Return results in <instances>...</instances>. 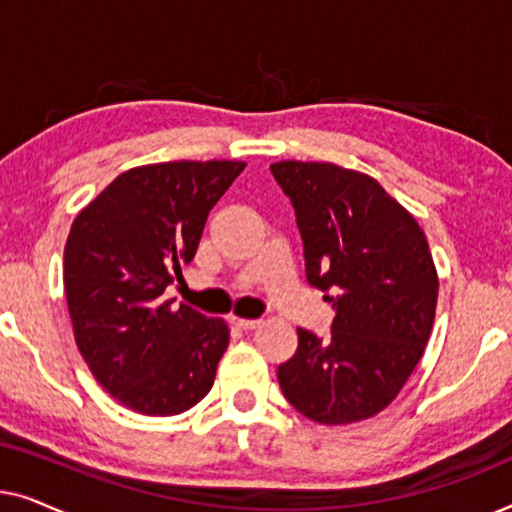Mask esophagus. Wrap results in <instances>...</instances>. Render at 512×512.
Wrapping results in <instances>:
<instances>
[{
    "label": "esophagus",
    "mask_w": 512,
    "mask_h": 512,
    "mask_svg": "<svg viewBox=\"0 0 512 512\" xmlns=\"http://www.w3.org/2000/svg\"><path fill=\"white\" fill-rule=\"evenodd\" d=\"M235 324L242 328V331H254V328L261 326V319H235Z\"/></svg>",
    "instance_id": "obj_1"
}]
</instances>
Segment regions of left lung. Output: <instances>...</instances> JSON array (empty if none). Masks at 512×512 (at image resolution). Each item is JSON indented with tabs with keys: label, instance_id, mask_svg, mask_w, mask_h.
Listing matches in <instances>:
<instances>
[{
	"label": "left lung",
	"instance_id": "8db88e82",
	"mask_svg": "<svg viewBox=\"0 0 512 512\" xmlns=\"http://www.w3.org/2000/svg\"><path fill=\"white\" fill-rule=\"evenodd\" d=\"M272 177L289 195L307 282L335 291L331 335L298 328L277 368L282 394L324 426L375 417L398 396L429 342L438 272L415 216L377 179L333 163L282 160Z\"/></svg>",
	"mask_w": 512,
	"mask_h": 512
}]
</instances>
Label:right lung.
<instances>
[{"instance_id": "add662e5", "label": "right lung", "mask_w": 512, "mask_h": 512, "mask_svg": "<svg viewBox=\"0 0 512 512\" xmlns=\"http://www.w3.org/2000/svg\"><path fill=\"white\" fill-rule=\"evenodd\" d=\"M247 163L174 160L118 174L76 214L65 296L95 380L149 417L191 410L212 389L230 328L163 293L193 261L212 209Z\"/></svg>"}]
</instances>
